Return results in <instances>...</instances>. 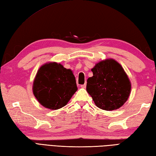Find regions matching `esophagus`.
Listing matches in <instances>:
<instances>
[{
  "label": "esophagus",
  "mask_w": 156,
  "mask_h": 156,
  "mask_svg": "<svg viewBox=\"0 0 156 156\" xmlns=\"http://www.w3.org/2000/svg\"><path fill=\"white\" fill-rule=\"evenodd\" d=\"M86 84H83V85H81L80 86V87L82 88H86Z\"/></svg>",
  "instance_id": "1"
}]
</instances>
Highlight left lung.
I'll return each mask as SVG.
<instances>
[{"instance_id": "obj_1", "label": "left lung", "mask_w": 156, "mask_h": 156, "mask_svg": "<svg viewBox=\"0 0 156 156\" xmlns=\"http://www.w3.org/2000/svg\"><path fill=\"white\" fill-rule=\"evenodd\" d=\"M92 77L87 80L86 91L100 109L112 111L121 108L131 92V82L121 64L108 58L96 64Z\"/></svg>"}]
</instances>
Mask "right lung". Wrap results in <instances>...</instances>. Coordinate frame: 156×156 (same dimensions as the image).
<instances>
[{"mask_svg": "<svg viewBox=\"0 0 156 156\" xmlns=\"http://www.w3.org/2000/svg\"><path fill=\"white\" fill-rule=\"evenodd\" d=\"M77 90L72 70L56 62L42 65L32 85V92L38 102L52 110L66 106Z\"/></svg>", "mask_w": 156, "mask_h": 156, "instance_id": "obj_1", "label": "right lung"}]
</instances>
